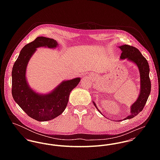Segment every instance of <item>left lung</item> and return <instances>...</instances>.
I'll return each instance as SVG.
<instances>
[{
	"instance_id": "obj_1",
	"label": "left lung",
	"mask_w": 160,
	"mask_h": 160,
	"mask_svg": "<svg viewBox=\"0 0 160 160\" xmlns=\"http://www.w3.org/2000/svg\"><path fill=\"white\" fill-rule=\"evenodd\" d=\"M119 48L122 51L120 59H126L128 61L134 63L138 69L140 79V88L138 98L136 101L131 106L130 114H129V116L123 119L119 120V121H121L122 120L133 118L142 112L150 93L151 82L149 78L150 68L148 62L146 58L142 55L140 52L136 47L128 45L119 46ZM92 102L97 110L103 116H104L98 110L95 103L93 101Z\"/></svg>"
}]
</instances>
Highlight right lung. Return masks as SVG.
Masks as SVG:
<instances>
[{
  "instance_id": "obj_1",
  "label": "right lung",
  "mask_w": 160,
  "mask_h": 160,
  "mask_svg": "<svg viewBox=\"0 0 160 160\" xmlns=\"http://www.w3.org/2000/svg\"><path fill=\"white\" fill-rule=\"evenodd\" d=\"M58 46V43L53 39L38 37L22 49L12 68L13 98L26 114L38 121H48L62 114L67 106L71 92L81 81L80 78L63 81L54 89L45 94L35 91L29 85L26 69L37 48H55Z\"/></svg>"
}]
</instances>
